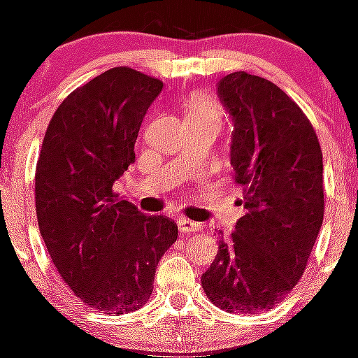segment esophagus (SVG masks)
<instances>
[{
	"label": "esophagus",
	"mask_w": 358,
	"mask_h": 358,
	"mask_svg": "<svg viewBox=\"0 0 358 358\" xmlns=\"http://www.w3.org/2000/svg\"><path fill=\"white\" fill-rule=\"evenodd\" d=\"M178 229H180V234H192V232L201 231V224L192 220H187V218H178Z\"/></svg>",
	"instance_id": "esophagus-1"
}]
</instances>
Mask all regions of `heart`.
<instances>
[{"mask_svg":"<svg viewBox=\"0 0 358 358\" xmlns=\"http://www.w3.org/2000/svg\"><path fill=\"white\" fill-rule=\"evenodd\" d=\"M185 119L189 124H215L220 127L222 110L217 103L204 94H196L190 98L185 106Z\"/></svg>","mask_w":358,"mask_h":358,"instance_id":"obj_1","label":"heart"}]
</instances>
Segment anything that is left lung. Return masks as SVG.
<instances>
[{
    "label": "left lung",
    "mask_w": 358,
    "mask_h": 358,
    "mask_svg": "<svg viewBox=\"0 0 358 358\" xmlns=\"http://www.w3.org/2000/svg\"><path fill=\"white\" fill-rule=\"evenodd\" d=\"M231 115V166L245 215L201 285L227 313L273 310L306 269L324 222V162L313 126L273 82L236 71L218 80Z\"/></svg>",
    "instance_id": "left-lung-1"
}]
</instances>
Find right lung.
Here are the masks:
<instances>
[{
  "mask_svg": "<svg viewBox=\"0 0 358 358\" xmlns=\"http://www.w3.org/2000/svg\"><path fill=\"white\" fill-rule=\"evenodd\" d=\"M161 91V80L127 66L101 73L55 110L36 164V217L52 262L78 299L106 315L147 303L178 236L175 220L113 192Z\"/></svg>",
  "mask_w": 358,
  "mask_h": 358,
  "instance_id": "add662e5",
  "label": "right lung"
}]
</instances>
